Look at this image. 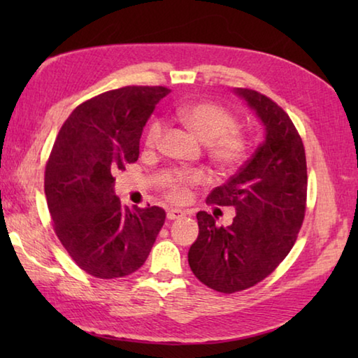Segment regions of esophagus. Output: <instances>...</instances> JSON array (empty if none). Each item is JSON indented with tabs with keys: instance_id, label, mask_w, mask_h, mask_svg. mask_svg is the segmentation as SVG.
<instances>
[{
	"instance_id": "1",
	"label": "esophagus",
	"mask_w": 358,
	"mask_h": 358,
	"mask_svg": "<svg viewBox=\"0 0 358 358\" xmlns=\"http://www.w3.org/2000/svg\"><path fill=\"white\" fill-rule=\"evenodd\" d=\"M183 216H186V211H183V210L171 208V210L167 211V220H171V221H173V220H180V217H183Z\"/></svg>"
}]
</instances>
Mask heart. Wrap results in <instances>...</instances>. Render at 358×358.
Listing matches in <instances>:
<instances>
[{
  "mask_svg": "<svg viewBox=\"0 0 358 358\" xmlns=\"http://www.w3.org/2000/svg\"><path fill=\"white\" fill-rule=\"evenodd\" d=\"M177 118L187 129L197 136L199 141L207 143L208 156L220 171L229 172L245 159L248 141L240 129L235 128L237 121L226 108L211 102H196L177 108ZM164 134L162 121L155 120L148 126L147 145L157 147ZM201 171H175L169 178V196L173 201H181L186 196L187 186L201 183Z\"/></svg>",
  "mask_w": 358,
  "mask_h": 358,
  "instance_id": "b5f03b06",
  "label": "heart"
}]
</instances>
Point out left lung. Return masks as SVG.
Returning <instances> with one entry per match:
<instances>
[{
	"mask_svg": "<svg viewBox=\"0 0 358 358\" xmlns=\"http://www.w3.org/2000/svg\"><path fill=\"white\" fill-rule=\"evenodd\" d=\"M234 93L256 113L264 141L207 197L235 208L232 224L217 227L213 216L199 211V237L187 252L197 280L224 294L262 281L292 250L305 216L308 181L305 148L289 115L254 90L234 88Z\"/></svg>",
	"mask_w": 358,
	"mask_h": 358,
	"instance_id": "8db88e82",
	"label": "left lung"
}]
</instances>
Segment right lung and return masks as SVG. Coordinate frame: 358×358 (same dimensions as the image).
Instances as JSON below:
<instances>
[{"label":"right lung","instance_id":"1","mask_svg":"<svg viewBox=\"0 0 358 358\" xmlns=\"http://www.w3.org/2000/svg\"><path fill=\"white\" fill-rule=\"evenodd\" d=\"M171 90L124 87L78 106L64 121L45 167V197L62 245L88 275L110 280L145 264L166 211L121 205L117 171L136 162L142 131Z\"/></svg>","mask_w":358,"mask_h":358}]
</instances>
